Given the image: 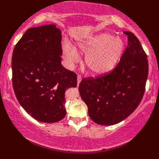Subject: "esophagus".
Instances as JSON below:
<instances>
[{
	"label": "esophagus",
	"mask_w": 159,
	"mask_h": 159,
	"mask_svg": "<svg viewBox=\"0 0 159 159\" xmlns=\"http://www.w3.org/2000/svg\"><path fill=\"white\" fill-rule=\"evenodd\" d=\"M82 80V77L80 75H77V86H79V84L80 83Z\"/></svg>",
	"instance_id": "34e87169"
}]
</instances>
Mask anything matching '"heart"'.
Wrapping results in <instances>:
<instances>
[{
    "mask_svg": "<svg viewBox=\"0 0 159 159\" xmlns=\"http://www.w3.org/2000/svg\"><path fill=\"white\" fill-rule=\"evenodd\" d=\"M85 55L84 64L94 76L107 75L117 66L125 50V43L108 32L85 36L76 42V49L68 43L63 44V53L67 66L72 69L80 61L78 52Z\"/></svg>",
    "mask_w": 159,
    "mask_h": 159,
    "instance_id": "b5f03b06",
    "label": "heart"
}]
</instances>
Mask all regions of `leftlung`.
Listing matches in <instances>:
<instances>
[{"mask_svg": "<svg viewBox=\"0 0 159 159\" xmlns=\"http://www.w3.org/2000/svg\"><path fill=\"white\" fill-rule=\"evenodd\" d=\"M120 61L103 77L84 79L79 91L90 119L101 125H114L129 116L140 104L145 92L148 61L140 41L132 32Z\"/></svg>", "mask_w": 159, "mask_h": 159, "instance_id": "left-lung-1", "label": "left lung"}]
</instances>
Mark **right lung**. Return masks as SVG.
<instances>
[{
    "label": "right lung",
    "instance_id": "1",
    "mask_svg": "<svg viewBox=\"0 0 159 159\" xmlns=\"http://www.w3.org/2000/svg\"><path fill=\"white\" fill-rule=\"evenodd\" d=\"M61 31L56 25L28 29L12 55L13 87L19 103L34 119L54 123L66 116L65 92L77 75L61 64Z\"/></svg>",
    "mask_w": 159,
    "mask_h": 159
}]
</instances>
